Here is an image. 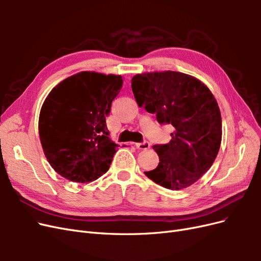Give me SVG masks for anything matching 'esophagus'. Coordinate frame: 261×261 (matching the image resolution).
Here are the masks:
<instances>
[{
  "instance_id": "esophagus-1",
  "label": "esophagus",
  "mask_w": 261,
  "mask_h": 261,
  "mask_svg": "<svg viewBox=\"0 0 261 261\" xmlns=\"http://www.w3.org/2000/svg\"><path fill=\"white\" fill-rule=\"evenodd\" d=\"M135 147L140 150H146V149L150 148V144L148 143V141H143V143H136Z\"/></svg>"
}]
</instances>
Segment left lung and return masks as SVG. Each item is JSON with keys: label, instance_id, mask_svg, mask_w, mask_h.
<instances>
[{"label": "left lung", "instance_id": "left-lung-1", "mask_svg": "<svg viewBox=\"0 0 261 261\" xmlns=\"http://www.w3.org/2000/svg\"><path fill=\"white\" fill-rule=\"evenodd\" d=\"M132 89L139 108L174 127L169 144L153 146L160 162L145 174L171 191L193 185L220 149L222 120L216 98L199 80L173 70L137 74Z\"/></svg>", "mask_w": 261, "mask_h": 261}]
</instances>
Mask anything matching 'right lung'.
<instances>
[{"mask_svg":"<svg viewBox=\"0 0 261 261\" xmlns=\"http://www.w3.org/2000/svg\"><path fill=\"white\" fill-rule=\"evenodd\" d=\"M122 86L121 75L81 72L45 98L39 136L46 160L61 176L88 183L109 170L118 146L109 137L106 117Z\"/></svg>","mask_w":261,"mask_h":261,"instance_id":"add662e5","label":"right lung"}]
</instances>
